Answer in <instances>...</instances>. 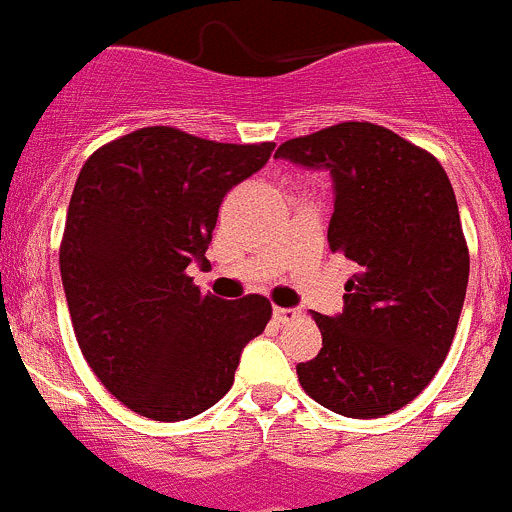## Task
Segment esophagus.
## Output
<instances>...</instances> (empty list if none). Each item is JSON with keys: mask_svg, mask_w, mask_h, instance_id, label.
I'll return each instance as SVG.
<instances>
[{"mask_svg": "<svg viewBox=\"0 0 512 512\" xmlns=\"http://www.w3.org/2000/svg\"><path fill=\"white\" fill-rule=\"evenodd\" d=\"M299 316H301L299 309H284V306H274L276 324H289V321L299 319Z\"/></svg>", "mask_w": 512, "mask_h": 512, "instance_id": "obj_1", "label": "esophagus"}]
</instances>
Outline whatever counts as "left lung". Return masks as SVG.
<instances>
[{"label": "left lung", "mask_w": 512, "mask_h": 512, "mask_svg": "<svg viewBox=\"0 0 512 512\" xmlns=\"http://www.w3.org/2000/svg\"><path fill=\"white\" fill-rule=\"evenodd\" d=\"M276 158L332 173L326 238L359 266L344 284L342 314L311 311L321 349L296 367L301 387L354 420L410 405L450 352L470 276L445 168L420 145L357 120L286 140Z\"/></svg>", "instance_id": "obj_1"}]
</instances>
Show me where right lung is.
I'll list each match as a JSON object with an SVG mask.
<instances>
[{
	"instance_id": "right-lung-1",
	"label": "right lung",
	"mask_w": 512,
	"mask_h": 512,
	"mask_svg": "<svg viewBox=\"0 0 512 512\" xmlns=\"http://www.w3.org/2000/svg\"><path fill=\"white\" fill-rule=\"evenodd\" d=\"M271 150L150 125L82 165L60 243L62 284L87 364L128 410L160 422L201 415L269 324L266 296L201 294L186 269L206 261L223 196Z\"/></svg>"
}]
</instances>
